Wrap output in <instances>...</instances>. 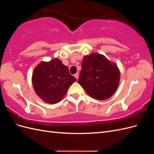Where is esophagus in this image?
Wrapping results in <instances>:
<instances>
[{
    "label": "esophagus",
    "mask_w": 154,
    "mask_h": 154,
    "mask_svg": "<svg viewBox=\"0 0 154 154\" xmlns=\"http://www.w3.org/2000/svg\"><path fill=\"white\" fill-rule=\"evenodd\" d=\"M74 77H75L76 79H77V80H78V77H79V74L78 73H76L75 74H74Z\"/></svg>",
    "instance_id": "1"
}]
</instances>
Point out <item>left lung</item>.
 <instances>
[{"mask_svg":"<svg viewBox=\"0 0 154 154\" xmlns=\"http://www.w3.org/2000/svg\"><path fill=\"white\" fill-rule=\"evenodd\" d=\"M119 70L103 54L92 53L85 56L78 83L93 98L108 99L118 87Z\"/></svg>","mask_w":154,"mask_h":154,"instance_id":"left-lung-1","label":"left lung"}]
</instances>
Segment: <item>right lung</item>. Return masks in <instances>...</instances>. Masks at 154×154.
Instances as JSON below:
<instances>
[{"mask_svg": "<svg viewBox=\"0 0 154 154\" xmlns=\"http://www.w3.org/2000/svg\"><path fill=\"white\" fill-rule=\"evenodd\" d=\"M76 81V79L69 73L68 67L58 58L40 62L32 75L36 94L50 104L61 101L69 87Z\"/></svg>", "mask_w": 154, "mask_h": 154, "instance_id": "add662e5", "label": "right lung"}]
</instances>
